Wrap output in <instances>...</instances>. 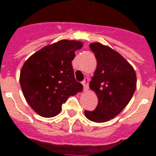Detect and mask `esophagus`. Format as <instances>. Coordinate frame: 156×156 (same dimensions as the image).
Listing matches in <instances>:
<instances>
[{
	"instance_id": "obj_1",
	"label": "esophagus",
	"mask_w": 156,
	"mask_h": 156,
	"mask_svg": "<svg viewBox=\"0 0 156 156\" xmlns=\"http://www.w3.org/2000/svg\"><path fill=\"white\" fill-rule=\"evenodd\" d=\"M83 90L87 91L89 89V78H86L83 82Z\"/></svg>"
}]
</instances>
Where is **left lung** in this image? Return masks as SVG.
Wrapping results in <instances>:
<instances>
[{"instance_id": "1", "label": "left lung", "mask_w": 156, "mask_h": 156, "mask_svg": "<svg viewBox=\"0 0 156 156\" xmlns=\"http://www.w3.org/2000/svg\"><path fill=\"white\" fill-rule=\"evenodd\" d=\"M97 67L90 82V88L98 97L93 111L85 110L86 117L95 122H105L117 116L130 101L136 90L137 78L131 65L112 48L92 43Z\"/></svg>"}]
</instances>
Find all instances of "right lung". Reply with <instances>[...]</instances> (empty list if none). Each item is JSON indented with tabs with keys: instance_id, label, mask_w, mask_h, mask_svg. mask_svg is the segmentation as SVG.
Instances as JSON below:
<instances>
[{
	"instance_id": "add662e5",
	"label": "right lung",
	"mask_w": 156,
	"mask_h": 156,
	"mask_svg": "<svg viewBox=\"0 0 156 156\" xmlns=\"http://www.w3.org/2000/svg\"><path fill=\"white\" fill-rule=\"evenodd\" d=\"M82 47L79 41L61 40L39 50L23 65L20 72L23 95L41 116H56L69 96L83 90L72 66L75 51Z\"/></svg>"
}]
</instances>
